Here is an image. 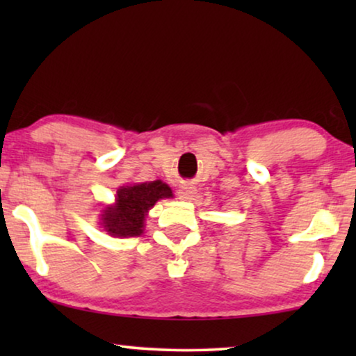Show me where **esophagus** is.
Wrapping results in <instances>:
<instances>
[{
	"mask_svg": "<svg viewBox=\"0 0 356 356\" xmlns=\"http://www.w3.org/2000/svg\"><path fill=\"white\" fill-rule=\"evenodd\" d=\"M194 194H196V188L194 186H181V189L178 191V197L181 201H191Z\"/></svg>",
	"mask_w": 356,
	"mask_h": 356,
	"instance_id": "obj_1",
	"label": "esophagus"
}]
</instances>
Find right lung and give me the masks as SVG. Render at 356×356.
Listing matches in <instances>:
<instances>
[{
    "mask_svg": "<svg viewBox=\"0 0 356 356\" xmlns=\"http://www.w3.org/2000/svg\"><path fill=\"white\" fill-rule=\"evenodd\" d=\"M165 197H173V193L160 179L121 186L116 191L113 206H106L102 211V227L116 238L143 235L147 212Z\"/></svg>",
    "mask_w": 356,
    "mask_h": 356,
    "instance_id": "right-lung-1",
    "label": "right lung"
}]
</instances>
